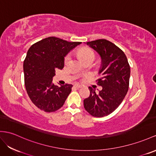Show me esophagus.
<instances>
[{
	"mask_svg": "<svg viewBox=\"0 0 156 156\" xmlns=\"http://www.w3.org/2000/svg\"><path fill=\"white\" fill-rule=\"evenodd\" d=\"M74 87H76V88H78V89H79V88H81V87H82V86H81V85H80V84H75V85H74Z\"/></svg>",
	"mask_w": 156,
	"mask_h": 156,
	"instance_id": "34e87169",
	"label": "esophagus"
}]
</instances>
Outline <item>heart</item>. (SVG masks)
<instances>
[{
	"instance_id": "heart-1",
	"label": "heart",
	"mask_w": 156,
	"mask_h": 156,
	"mask_svg": "<svg viewBox=\"0 0 156 156\" xmlns=\"http://www.w3.org/2000/svg\"><path fill=\"white\" fill-rule=\"evenodd\" d=\"M78 55L83 61L90 58L94 59L95 58L94 52L88 47L81 48L80 49L78 50ZM70 59V54L66 55L65 56V58H64V62H65V65H66V64L69 62Z\"/></svg>"
}]
</instances>
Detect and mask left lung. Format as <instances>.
Wrapping results in <instances>:
<instances>
[{
    "label": "left lung",
    "mask_w": 156,
    "mask_h": 156,
    "mask_svg": "<svg viewBox=\"0 0 156 156\" xmlns=\"http://www.w3.org/2000/svg\"><path fill=\"white\" fill-rule=\"evenodd\" d=\"M101 56V67L98 85V93L89 87L90 96L83 100L85 109L91 116L103 117L116 109L129 90L130 69L125 53L114 43L104 39L87 42Z\"/></svg>",
    "instance_id": "1"
}]
</instances>
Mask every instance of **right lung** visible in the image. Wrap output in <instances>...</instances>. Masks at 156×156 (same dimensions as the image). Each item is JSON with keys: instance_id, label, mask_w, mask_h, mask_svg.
Wrapping results in <instances>:
<instances>
[{"instance_id": "obj_1", "label": "right lung", "mask_w": 156, "mask_h": 156, "mask_svg": "<svg viewBox=\"0 0 156 156\" xmlns=\"http://www.w3.org/2000/svg\"><path fill=\"white\" fill-rule=\"evenodd\" d=\"M82 42H69L49 37L33 44L23 61L24 83L27 95L37 108L55 112L61 108L72 91V84L53 83L55 70L62 69L64 58Z\"/></svg>"}]
</instances>
